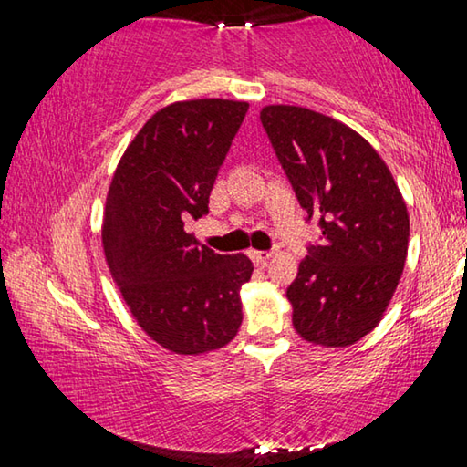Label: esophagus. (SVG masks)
<instances>
[{
  "label": "esophagus",
  "instance_id": "obj_1",
  "mask_svg": "<svg viewBox=\"0 0 467 467\" xmlns=\"http://www.w3.org/2000/svg\"><path fill=\"white\" fill-rule=\"evenodd\" d=\"M249 255H251V259H253V262H255L257 265H265L267 259L272 257V251H257V249H253V251L249 253Z\"/></svg>",
  "mask_w": 467,
  "mask_h": 467
}]
</instances>
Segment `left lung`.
Instances as JSON below:
<instances>
[{
	"instance_id": "left-lung-1",
	"label": "left lung",
	"mask_w": 467,
	"mask_h": 467,
	"mask_svg": "<svg viewBox=\"0 0 467 467\" xmlns=\"http://www.w3.org/2000/svg\"><path fill=\"white\" fill-rule=\"evenodd\" d=\"M306 220L321 226L286 290L306 342L350 346L377 327L404 272L410 218L383 158L348 125L290 105L259 113Z\"/></svg>"
}]
</instances>
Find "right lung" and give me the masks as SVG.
I'll list each match as a JSON object with an SVG mask.
<instances>
[{
	"label": "right lung",
	"mask_w": 467,
	"mask_h": 467,
	"mask_svg": "<svg viewBox=\"0 0 467 467\" xmlns=\"http://www.w3.org/2000/svg\"><path fill=\"white\" fill-rule=\"evenodd\" d=\"M239 100L172 102L125 150L109 187L102 247L140 327L177 354L226 346L243 321L239 290L253 264L185 233L208 214L210 193L247 115Z\"/></svg>",
	"instance_id": "obj_1"
}]
</instances>
